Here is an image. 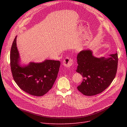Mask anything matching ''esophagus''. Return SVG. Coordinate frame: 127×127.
<instances>
[{"instance_id": "34e87169", "label": "esophagus", "mask_w": 127, "mask_h": 127, "mask_svg": "<svg viewBox=\"0 0 127 127\" xmlns=\"http://www.w3.org/2000/svg\"><path fill=\"white\" fill-rule=\"evenodd\" d=\"M63 64L64 66L67 68H70L73 64V61L69 58H66L63 62Z\"/></svg>"}]
</instances>
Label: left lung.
<instances>
[{"mask_svg":"<svg viewBox=\"0 0 127 127\" xmlns=\"http://www.w3.org/2000/svg\"><path fill=\"white\" fill-rule=\"evenodd\" d=\"M76 72L82 75L83 81L77 86L79 91L86 96L102 93L114 79L118 68L117 52L110 57L97 58L90 50H84L78 54Z\"/></svg>","mask_w":127,"mask_h":127,"instance_id":"1","label":"left lung"}]
</instances>
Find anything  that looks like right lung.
Returning a JSON list of instances; mask_svg holds the SVG:
<instances>
[{
    "instance_id": "right-lung-1",
    "label": "right lung",
    "mask_w": 127,
    "mask_h": 127,
    "mask_svg": "<svg viewBox=\"0 0 127 127\" xmlns=\"http://www.w3.org/2000/svg\"><path fill=\"white\" fill-rule=\"evenodd\" d=\"M16 37L11 48L10 67L14 81L27 93L41 96L51 89L57 77L60 66L59 61L45 60L42 62H30L21 65Z\"/></svg>"
}]
</instances>
